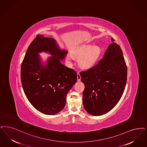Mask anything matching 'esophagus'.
Returning <instances> with one entry per match:
<instances>
[{"instance_id":"34e87169","label":"esophagus","mask_w":147,"mask_h":147,"mask_svg":"<svg viewBox=\"0 0 147 147\" xmlns=\"http://www.w3.org/2000/svg\"><path fill=\"white\" fill-rule=\"evenodd\" d=\"M77 79H78V82H80L81 80V76L79 73H78V74H77Z\"/></svg>"}]
</instances>
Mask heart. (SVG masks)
<instances>
[{
	"instance_id": "1",
	"label": "heart",
	"mask_w": 147,
	"mask_h": 147,
	"mask_svg": "<svg viewBox=\"0 0 147 147\" xmlns=\"http://www.w3.org/2000/svg\"><path fill=\"white\" fill-rule=\"evenodd\" d=\"M73 55L78 58V63L84 68L91 67L99 59L101 49L98 45H93L91 44L86 43L76 47L73 52ZM68 60L73 59L71 53H68L67 56Z\"/></svg>"
}]
</instances>
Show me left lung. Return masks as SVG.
<instances>
[{
    "label": "left lung",
    "mask_w": 147,
    "mask_h": 147,
    "mask_svg": "<svg viewBox=\"0 0 147 147\" xmlns=\"http://www.w3.org/2000/svg\"><path fill=\"white\" fill-rule=\"evenodd\" d=\"M112 42L97 65L80 73L85 85L83 106L88 114L100 116L117 105L125 88L127 70L120 46Z\"/></svg>",
    "instance_id": "1"
}]
</instances>
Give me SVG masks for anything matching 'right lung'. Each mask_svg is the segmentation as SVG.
<instances>
[{
    "label": "right lung",
    "mask_w": 147,
    "mask_h": 147,
    "mask_svg": "<svg viewBox=\"0 0 147 147\" xmlns=\"http://www.w3.org/2000/svg\"><path fill=\"white\" fill-rule=\"evenodd\" d=\"M52 56L42 63L39 53ZM68 53L57 41L36 35L28 48L21 68L24 92L32 105L46 115H54L65 106L68 92L77 81L76 71L61 62Z\"/></svg>",
    "instance_id": "1"
}]
</instances>
